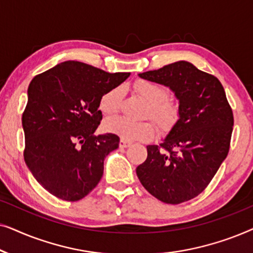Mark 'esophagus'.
Returning a JSON list of instances; mask_svg holds the SVG:
<instances>
[{
    "label": "esophagus",
    "mask_w": 253,
    "mask_h": 253,
    "mask_svg": "<svg viewBox=\"0 0 253 253\" xmlns=\"http://www.w3.org/2000/svg\"><path fill=\"white\" fill-rule=\"evenodd\" d=\"M130 146H131L130 141H126V140H123V139L120 140V147L121 148H126V147H130Z\"/></svg>",
    "instance_id": "34e87169"
}]
</instances>
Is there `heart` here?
<instances>
[{
	"mask_svg": "<svg viewBox=\"0 0 253 253\" xmlns=\"http://www.w3.org/2000/svg\"><path fill=\"white\" fill-rule=\"evenodd\" d=\"M133 88L138 94L150 103L147 116H151L162 129H169L178 119V109L174 103L169 101V93L164 86L157 83L141 79L133 84ZM122 100V88L114 87L107 91L99 100V109L105 116H112L119 112ZM103 127L107 132L114 133L123 140L146 141L154 137L155 126L150 121L132 122V121L116 117L106 121Z\"/></svg>",
	"mask_w": 253,
	"mask_h": 253,
	"instance_id": "b5f03b06",
	"label": "heart"
}]
</instances>
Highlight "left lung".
Masks as SVG:
<instances>
[{
    "label": "left lung",
    "mask_w": 253,
    "mask_h": 253,
    "mask_svg": "<svg viewBox=\"0 0 253 253\" xmlns=\"http://www.w3.org/2000/svg\"><path fill=\"white\" fill-rule=\"evenodd\" d=\"M139 77L165 85L178 100L177 122L136 169L145 189L166 204H181L202 193L229 152L233 110L219 79L178 61Z\"/></svg>",
    "instance_id": "1"
}]
</instances>
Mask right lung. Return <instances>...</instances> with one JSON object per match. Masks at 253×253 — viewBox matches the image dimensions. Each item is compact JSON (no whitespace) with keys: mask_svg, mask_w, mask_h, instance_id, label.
Wrapping results in <instances>:
<instances>
[{"mask_svg":"<svg viewBox=\"0 0 253 253\" xmlns=\"http://www.w3.org/2000/svg\"><path fill=\"white\" fill-rule=\"evenodd\" d=\"M129 76L65 61L30 83L22 117L24 160L53 196L77 202L98 185L103 160L120 144L114 133L94 134L102 120L99 100Z\"/></svg>","mask_w":253,"mask_h":253,"instance_id":"obj_1","label":"right lung"}]
</instances>
